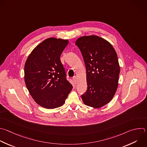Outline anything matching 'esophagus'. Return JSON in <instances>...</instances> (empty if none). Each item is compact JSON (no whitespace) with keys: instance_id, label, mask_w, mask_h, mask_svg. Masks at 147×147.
I'll return each instance as SVG.
<instances>
[{"instance_id":"34e87169","label":"esophagus","mask_w":147,"mask_h":147,"mask_svg":"<svg viewBox=\"0 0 147 147\" xmlns=\"http://www.w3.org/2000/svg\"><path fill=\"white\" fill-rule=\"evenodd\" d=\"M73 81L74 82L75 84H77V82H78V79H77V77L76 76H74L73 78Z\"/></svg>"}]
</instances>
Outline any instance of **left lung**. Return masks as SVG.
I'll return each instance as SVG.
<instances>
[{
  "mask_svg": "<svg viewBox=\"0 0 147 147\" xmlns=\"http://www.w3.org/2000/svg\"><path fill=\"white\" fill-rule=\"evenodd\" d=\"M76 45L86 71L88 86L82 101L88 106L100 108L112 100L118 88L120 67L117 54L108 41L97 36L81 37Z\"/></svg>",
  "mask_w": 147,
  "mask_h": 147,
  "instance_id": "left-lung-1",
  "label": "left lung"
}]
</instances>
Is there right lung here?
Returning a JSON list of instances; mask_svg holds the SVG:
<instances>
[{
    "instance_id": "add662e5",
    "label": "right lung",
    "mask_w": 147,
    "mask_h": 147,
    "mask_svg": "<svg viewBox=\"0 0 147 147\" xmlns=\"http://www.w3.org/2000/svg\"><path fill=\"white\" fill-rule=\"evenodd\" d=\"M68 43L67 40L47 38L33 49L26 61V88L36 103L44 108L62 106L73 88L60 60Z\"/></svg>"
}]
</instances>
